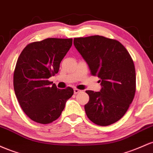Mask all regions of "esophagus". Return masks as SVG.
Here are the masks:
<instances>
[{"mask_svg":"<svg viewBox=\"0 0 153 153\" xmlns=\"http://www.w3.org/2000/svg\"><path fill=\"white\" fill-rule=\"evenodd\" d=\"M80 92H81V90H79V89H76V88L74 89V94H77Z\"/></svg>","mask_w":153,"mask_h":153,"instance_id":"obj_1","label":"esophagus"}]
</instances>
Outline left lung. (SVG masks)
Segmentation results:
<instances>
[{
	"mask_svg": "<svg viewBox=\"0 0 153 153\" xmlns=\"http://www.w3.org/2000/svg\"><path fill=\"white\" fill-rule=\"evenodd\" d=\"M74 45L99 77L100 92L87 90L85 105L87 117L99 126H108L124 116L136 92V72L127 50L118 40L93 35L74 39Z\"/></svg>",
	"mask_w": 153,
	"mask_h": 153,
	"instance_id": "obj_1",
	"label": "left lung"
}]
</instances>
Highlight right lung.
<instances>
[{
    "label": "right lung",
    "mask_w": 153,
    "mask_h": 153,
    "mask_svg": "<svg viewBox=\"0 0 153 153\" xmlns=\"http://www.w3.org/2000/svg\"><path fill=\"white\" fill-rule=\"evenodd\" d=\"M72 38H47L24 48L13 72L15 95L24 112L37 123L47 124L59 118L74 90L51 86L48 79L59 70L60 63L72 45Z\"/></svg>",
    "instance_id": "obj_1"
}]
</instances>
